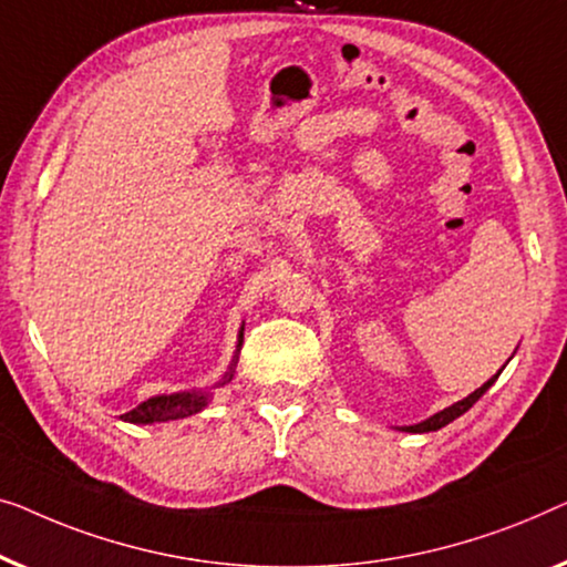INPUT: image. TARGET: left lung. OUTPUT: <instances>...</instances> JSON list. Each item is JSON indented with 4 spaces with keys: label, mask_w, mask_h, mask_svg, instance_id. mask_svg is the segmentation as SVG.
<instances>
[{
    "label": "left lung",
    "mask_w": 567,
    "mask_h": 567,
    "mask_svg": "<svg viewBox=\"0 0 567 567\" xmlns=\"http://www.w3.org/2000/svg\"><path fill=\"white\" fill-rule=\"evenodd\" d=\"M514 357V354H512ZM508 364V362H506ZM504 364V367H506ZM504 367H501V370L493 374V378L488 380V382H483L481 388L477 390H473V393H470L467 398H462V401H457V403H452V405H446V409H442V411H436L434 416H429V419H424V421H419V424H411V426H398V432H411V434H429V432H436V429H442V426H446V424H452L454 419H460L462 413L465 411H470L473 409V405L481 401L483 398V393L485 390H488L493 382L498 380V374L504 372Z\"/></svg>",
    "instance_id": "1"
}]
</instances>
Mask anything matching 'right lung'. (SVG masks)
I'll list each match as a JSON object with an SVG mask.
<instances>
[{
	"label": "right lung",
	"instance_id": "1",
	"mask_svg": "<svg viewBox=\"0 0 567 567\" xmlns=\"http://www.w3.org/2000/svg\"><path fill=\"white\" fill-rule=\"evenodd\" d=\"M241 344H244V323L241 329H238L234 360H230L228 370L223 372V378L215 382V385L200 388V390H182V393H169V395H154L148 398V401H143L141 405H135L133 411L123 413L121 419L127 421V424H164V421H177V419L193 416V413H200L203 409H207V403L213 401L215 390L234 380L238 354H241Z\"/></svg>",
	"mask_w": 567,
	"mask_h": 567
}]
</instances>
